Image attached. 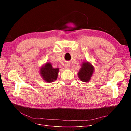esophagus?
<instances>
[{
	"mask_svg": "<svg viewBox=\"0 0 131 131\" xmlns=\"http://www.w3.org/2000/svg\"><path fill=\"white\" fill-rule=\"evenodd\" d=\"M70 66V63H66V64H65V66H64V67H65V68H66V69H67V68H69Z\"/></svg>",
	"mask_w": 131,
	"mask_h": 131,
	"instance_id": "34e87169",
	"label": "esophagus"
}]
</instances>
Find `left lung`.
Listing matches in <instances>:
<instances>
[{"instance_id": "left-lung-1", "label": "left lung", "mask_w": 131, "mask_h": 131, "mask_svg": "<svg viewBox=\"0 0 131 131\" xmlns=\"http://www.w3.org/2000/svg\"><path fill=\"white\" fill-rule=\"evenodd\" d=\"M81 68L78 73V77L83 82H89L90 81L94 71L93 66L88 61L82 62Z\"/></svg>"}]
</instances>
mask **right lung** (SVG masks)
I'll return each instance as SVG.
<instances>
[{
  "label": "right lung",
  "mask_w": 131,
  "mask_h": 131,
  "mask_svg": "<svg viewBox=\"0 0 131 131\" xmlns=\"http://www.w3.org/2000/svg\"><path fill=\"white\" fill-rule=\"evenodd\" d=\"M59 70L58 68H53L50 62H48L41 67L40 74L44 81L51 83L57 80Z\"/></svg>",
  "instance_id": "add662e5"
}]
</instances>
